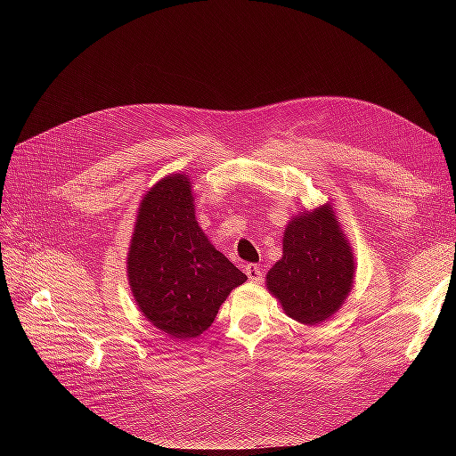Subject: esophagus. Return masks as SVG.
I'll list each match as a JSON object with an SVG mask.
<instances>
[{
  "label": "esophagus",
  "mask_w": 456,
  "mask_h": 456,
  "mask_svg": "<svg viewBox=\"0 0 456 456\" xmlns=\"http://www.w3.org/2000/svg\"><path fill=\"white\" fill-rule=\"evenodd\" d=\"M245 273H247V278H249L253 283H260L262 281V268L258 266V265H247L245 266Z\"/></svg>",
  "instance_id": "34e87169"
}]
</instances>
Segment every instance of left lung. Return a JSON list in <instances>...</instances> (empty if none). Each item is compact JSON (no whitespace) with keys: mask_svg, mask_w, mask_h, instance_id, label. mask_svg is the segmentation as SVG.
Listing matches in <instances>:
<instances>
[{"mask_svg":"<svg viewBox=\"0 0 456 456\" xmlns=\"http://www.w3.org/2000/svg\"><path fill=\"white\" fill-rule=\"evenodd\" d=\"M355 258L329 201L289 220L283 255L266 273V289L295 322L320 325L348 298Z\"/></svg>","mask_w":456,"mask_h":456,"instance_id":"left-lung-1","label":"left lung"}]
</instances>
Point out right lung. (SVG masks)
I'll return each instance as SVG.
<instances>
[{"label": "right lung", "mask_w": 456, "mask_h": 456, "mask_svg": "<svg viewBox=\"0 0 456 456\" xmlns=\"http://www.w3.org/2000/svg\"><path fill=\"white\" fill-rule=\"evenodd\" d=\"M136 306L161 333L196 338L247 275L216 251L196 220L194 183L171 173L141 200L127 253Z\"/></svg>", "instance_id": "add662e5"}]
</instances>
